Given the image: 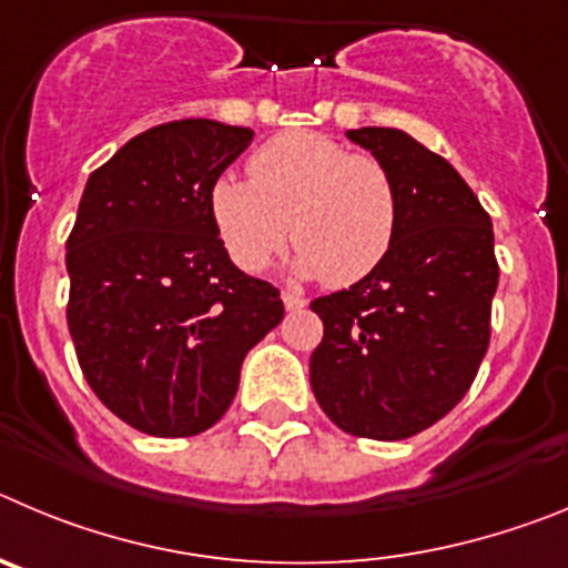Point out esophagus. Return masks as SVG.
Here are the masks:
<instances>
[{
    "label": "esophagus",
    "instance_id": "esophagus-1",
    "mask_svg": "<svg viewBox=\"0 0 568 568\" xmlns=\"http://www.w3.org/2000/svg\"><path fill=\"white\" fill-rule=\"evenodd\" d=\"M283 305L288 311H300V308H305V305H308V300H305L300 291H283Z\"/></svg>",
    "mask_w": 568,
    "mask_h": 568
}]
</instances>
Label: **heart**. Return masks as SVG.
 <instances>
[{
  "label": "heart",
  "instance_id": "1",
  "mask_svg": "<svg viewBox=\"0 0 568 568\" xmlns=\"http://www.w3.org/2000/svg\"><path fill=\"white\" fill-rule=\"evenodd\" d=\"M209 212L237 268L263 272L291 232V272L331 285L371 277L398 232V192L385 163L311 130L265 141L248 158V181L217 178Z\"/></svg>",
  "mask_w": 568,
  "mask_h": 568
}]
</instances>
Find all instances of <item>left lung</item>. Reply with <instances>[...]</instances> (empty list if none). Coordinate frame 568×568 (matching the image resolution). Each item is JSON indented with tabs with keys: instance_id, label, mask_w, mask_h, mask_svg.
<instances>
[{
	"instance_id": "obj_1",
	"label": "left lung",
	"mask_w": 568,
	"mask_h": 568,
	"mask_svg": "<svg viewBox=\"0 0 568 568\" xmlns=\"http://www.w3.org/2000/svg\"><path fill=\"white\" fill-rule=\"evenodd\" d=\"M345 135L390 172L398 232L371 277L311 303L325 325L311 387L339 430L398 442L447 416L481 367L498 288L493 221L464 178L407 132Z\"/></svg>"
}]
</instances>
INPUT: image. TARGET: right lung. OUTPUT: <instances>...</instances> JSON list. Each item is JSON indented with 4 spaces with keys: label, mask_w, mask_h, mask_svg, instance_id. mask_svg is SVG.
<instances>
[{
    "label": "right lung",
    "mask_w": 568,
    "mask_h": 568,
    "mask_svg": "<svg viewBox=\"0 0 568 568\" xmlns=\"http://www.w3.org/2000/svg\"><path fill=\"white\" fill-rule=\"evenodd\" d=\"M254 132L209 119L152 126L87 178L68 237V328L81 373L121 422L158 438L221 422L240 365L285 308L229 260L212 183Z\"/></svg>",
    "instance_id": "right-lung-1"
}]
</instances>
